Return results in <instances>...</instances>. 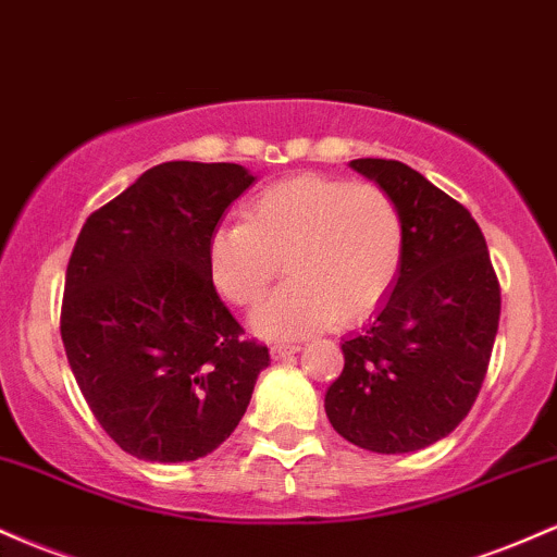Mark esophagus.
I'll return each mask as SVG.
<instances>
[{
    "label": "esophagus",
    "instance_id": "1",
    "mask_svg": "<svg viewBox=\"0 0 557 557\" xmlns=\"http://www.w3.org/2000/svg\"><path fill=\"white\" fill-rule=\"evenodd\" d=\"M297 352H299L297 342H276V345L271 347L273 360H284V358H289V355H297Z\"/></svg>",
    "mask_w": 557,
    "mask_h": 557
}]
</instances>
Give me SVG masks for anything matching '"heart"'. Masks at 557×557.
Masks as SVG:
<instances>
[{"label":"heart","instance_id":"1","mask_svg":"<svg viewBox=\"0 0 557 557\" xmlns=\"http://www.w3.org/2000/svg\"><path fill=\"white\" fill-rule=\"evenodd\" d=\"M405 223L373 184L297 176L262 189L247 221L223 223L208 245L210 278L231 305L260 302L286 260L289 281L252 312L262 339H297L371 315L403 268Z\"/></svg>","mask_w":557,"mask_h":557}]
</instances>
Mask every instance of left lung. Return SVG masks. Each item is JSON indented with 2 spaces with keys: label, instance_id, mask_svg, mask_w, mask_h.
<instances>
[{
  "label": "left lung",
  "instance_id": "1",
  "mask_svg": "<svg viewBox=\"0 0 557 557\" xmlns=\"http://www.w3.org/2000/svg\"><path fill=\"white\" fill-rule=\"evenodd\" d=\"M352 171L397 202L399 276L366 329L342 342L345 371L329 386L336 434L381 455L416 453L455 431L476 403L499 323V284L471 212L397 160Z\"/></svg>",
  "mask_w": 557,
  "mask_h": 557
}]
</instances>
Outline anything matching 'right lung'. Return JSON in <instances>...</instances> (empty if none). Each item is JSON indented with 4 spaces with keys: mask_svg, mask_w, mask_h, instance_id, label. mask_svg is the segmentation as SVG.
Returning a JSON list of instances; mask_svg holds the SVG:
<instances>
[{
    "mask_svg": "<svg viewBox=\"0 0 557 557\" xmlns=\"http://www.w3.org/2000/svg\"><path fill=\"white\" fill-rule=\"evenodd\" d=\"M252 184L236 162H162L81 228L62 345L94 418L134 458H205L239 426L271 362L242 339L208 262L218 221Z\"/></svg>",
    "mask_w": 557,
    "mask_h": 557,
    "instance_id": "right-lung-1",
    "label": "right lung"
}]
</instances>
